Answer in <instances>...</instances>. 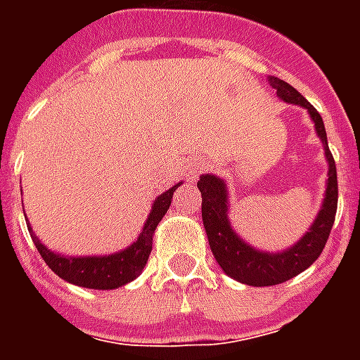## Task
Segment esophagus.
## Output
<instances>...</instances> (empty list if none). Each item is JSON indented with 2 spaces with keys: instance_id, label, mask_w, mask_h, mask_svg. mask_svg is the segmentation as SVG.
I'll return each instance as SVG.
<instances>
[{
  "instance_id": "34e87169",
  "label": "esophagus",
  "mask_w": 360,
  "mask_h": 360,
  "mask_svg": "<svg viewBox=\"0 0 360 360\" xmlns=\"http://www.w3.org/2000/svg\"><path fill=\"white\" fill-rule=\"evenodd\" d=\"M206 169V162L204 160H195L193 164L188 165V172H187V179L196 181L198 179V175Z\"/></svg>"
}]
</instances>
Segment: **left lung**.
Wrapping results in <instances>:
<instances>
[{
  "label": "left lung",
  "mask_w": 360,
  "mask_h": 360,
  "mask_svg": "<svg viewBox=\"0 0 360 360\" xmlns=\"http://www.w3.org/2000/svg\"><path fill=\"white\" fill-rule=\"evenodd\" d=\"M270 86L276 89V94L283 102L297 103V105H302L309 110L310 117L316 127L318 136L324 142L326 158L330 164L324 204L307 235L297 245L283 252L270 255V252L255 250L247 243H243L229 226L226 183L214 175H202L200 181L196 183L200 195H202V221L214 258L218 260L221 270L226 271L229 278L255 287L278 285L287 279L295 278L302 270H307L322 255L333 221H335V210H338V169H335L332 152L328 148L324 121L320 117L316 108L307 98H302L291 84H287L278 77H270Z\"/></svg>",
  "instance_id": "8db88e82"
}]
</instances>
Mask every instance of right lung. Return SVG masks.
I'll list each match as a JSON object with an SVG mask.
<instances>
[{
  "label": "right lung",
  "mask_w": 360,
  "mask_h": 360,
  "mask_svg": "<svg viewBox=\"0 0 360 360\" xmlns=\"http://www.w3.org/2000/svg\"><path fill=\"white\" fill-rule=\"evenodd\" d=\"M177 187L179 185H173L164 195L158 196L139 239L129 249L110 255V257H61V255H56L50 249H46L42 243L36 239V235L27 224L28 231H30V237H32L40 257L44 258V262L50 266L61 279L75 283V285L89 287V289H115V287L125 285L134 278H139L141 271L144 270L150 252H152V235L156 231L158 224L165 216V212L169 210L173 193Z\"/></svg>",
  "instance_id": "add662e5"
}]
</instances>
